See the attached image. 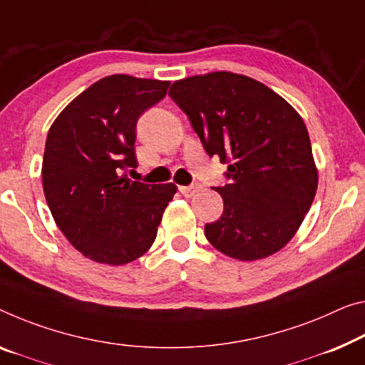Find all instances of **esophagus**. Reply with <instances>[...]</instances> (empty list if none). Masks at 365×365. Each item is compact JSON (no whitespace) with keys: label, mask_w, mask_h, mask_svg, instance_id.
I'll return each instance as SVG.
<instances>
[{"label":"esophagus","mask_w":365,"mask_h":365,"mask_svg":"<svg viewBox=\"0 0 365 365\" xmlns=\"http://www.w3.org/2000/svg\"><path fill=\"white\" fill-rule=\"evenodd\" d=\"M200 190L199 184H190V186H179V192H181L184 197H192L194 194H197Z\"/></svg>","instance_id":"esophagus-1"}]
</instances>
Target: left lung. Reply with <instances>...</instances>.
<instances>
[{
    "mask_svg": "<svg viewBox=\"0 0 365 365\" xmlns=\"http://www.w3.org/2000/svg\"><path fill=\"white\" fill-rule=\"evenodd\" d=\"M170 96L207 155L228 165L230 184L215 187L223 214L205 225L207 240L240 261L277 253L294 238L318 187L304 119L271 88L230 71L175 81Z\"/></svg>",
    "mask_w": 365,
    "mask_h": 365,
    "instance_id": "obj_1",
    "label": "left lung"
}]
</instances>
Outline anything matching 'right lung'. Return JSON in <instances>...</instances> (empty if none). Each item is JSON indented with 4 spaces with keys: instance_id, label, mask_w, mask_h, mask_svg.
Returning <instances> with one entry per match:
<instances>
[{
    "instance_id": "add662e5",
    "label": "right lung",
    "mask_w": 365,
    "mask_h": 365,
    "mask_svg": "<svg viewBox=\"0 0 365 365\" xmlns=\"http://www.w3.org/2000/svg\"><path fill=\"white\" fill-rule=\"evenodd\" d=\"M168 88L170 81L106 76L73 99L50 127L43 194L61 233L89 259L122 266L153 245L178 187L132 181L125 171L137 168L138 117Z\"/></svg>"
}]
</instances>
